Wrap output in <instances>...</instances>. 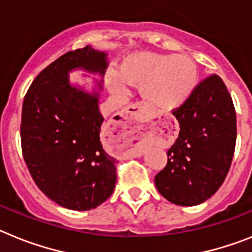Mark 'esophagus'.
<instances>
[{
    "label": "esophagus",
    "instance_id": "1",
    "mask_svg": "<svg viewBox=\"0 0 252 252\" xmlns=\"http://www.w3.org/2000/svg\"><path fill=\"white\" fill-rule=\"evenodd\" d=\"M126 115L129 117L128 123H126V128L129 129V133H132V134H137L139 129H141V126L135 123L134 120L147 119V117L150 115V111H148L147 108H144L143 105L134 104L133 106H130V108L126 110ZM134 146L135 147H138V143L134 144Z\"/></svg>",
    "mask_w": 252,
    "mask_h": 252
}]
</instances>
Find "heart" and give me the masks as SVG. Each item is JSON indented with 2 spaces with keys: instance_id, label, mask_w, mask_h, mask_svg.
I'll list each match as a JSON object with an SVG mask.
<instances>
[{
  "instance_id": "1",
  "label": "heart",
  "mask_w": 252,
  "mask_h": 252,
  "mask_svg": "<svg viewBox=\"0 0 252 252\" xmlns=\"http://www.w3.org/2000/svg\"><path fill=\"white\" fill-rule=\"evenodd\" d=\"M198 68L188 56L137 52L119 65V73L109 71L106 85L123 94L126 85L142 86L146 101L161 110H175L190 99L198 86Z\"/></svg>"
}]
</instances>
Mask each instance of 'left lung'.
<instances>
[{
	"label": "left lung",
	"instance_id": "8db88e82",
	"mask_svg": "<svg viewBox=\"0 0 252 252\" xmlns=\"http://www.w3.org/2000/svg\"><path fill=\"white\" fill-rule=\"evenodd\" d=\"M172 114L180 132L155 184L168 202L198 205L216 194L231 167L237 137L235 106L222 78L212 74Z\"/></svg>",
	"mask_w": 252,
	"mask_h": 252
}]
</instances>
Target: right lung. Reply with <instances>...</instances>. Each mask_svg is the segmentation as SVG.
Returning a JSON list of instances; mask_svg holds the SVG:
<instances>
[{
	"instance_id": "add662e5",
	"label": "right lung",
	"mask_w": 252,
	"mask_h": 252,
	"mask_svg": "<svg viewBox=\"0 0 252 252\" xmlns=\"http://www.w3.org/2000/svg\"><path fill=\"white\" fill-rule=\"evenodd\" d=\"M108 54L90 45L68 52L36 76L25 95L21 148L39 189L61 207L90 211L113 194L115 158L102 148L99 91L71 85L73 69L104 76Z\"/></svg>"
}]
</instances>
